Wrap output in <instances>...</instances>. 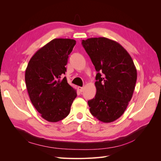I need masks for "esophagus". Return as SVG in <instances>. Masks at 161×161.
I'll return each mask as SVG.
<instances>
[{
	"mask_svg": "<svg viewBox=\"0 0 161 161\" xmlns=\"http://www.w3.org/2000/svg\"><path fill=\"white\" fill-rule=\"evenodd\" d=\"M78 89H79V90L80 92H82V91H83V90H84V87L79 86V87H78Z\"/></svg>",
	"mask_w": 161,
	"mask_h": 161,
	"instance_id": "esophagus-1",
	"label": "esophagus"
}]
</instances>
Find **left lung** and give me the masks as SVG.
<instances>
[{"mask_svg": "<svg viewBox=\"0 0 161 161\" xmlns=\"http://www.w3.org/2000/svg\"><path fill=\"white\" fill-rule=\"evenodd\" d=\"M97 72V92L88 101L91 114L101 121L112 122L127 108L135 89L137 70L132 58L119 43L106 37L82 41Z\"/></svg>", "mask_w": 161, "mask_h": 161, "instance_id": "1", "label": "left lung"}]
</instances>
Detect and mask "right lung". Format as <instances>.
<instances>
[{
	"mask_svg": "<svg viewBox=\"0 0 161 161\" xmlns=\"http://www.w3.org/2000/svg\"><path fill=\"white\" fill-rule=\"evenodd\" d=\"M75 44L72 39H54L37 50L27 66L25 80L30 100L42 118L50 122L65 118L77 95L66 78L61 79Z\"/></svg>",
	"mask_w": 161,
	"mask_h": 161,
	"instance_id": "obj_1",
	"label": "right lung"
}]
</instances>
